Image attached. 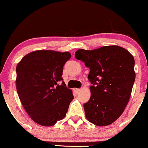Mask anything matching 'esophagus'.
Here are the masks:
<instances>
[{
	"instance_id": "esophagus-1",
	"label": "esophagus",
	"mask_w": 148,
	"mask_h": 148,
	"mask_svg": "<svg viewBox=\"0 0 148 148\" xmlns=\"http://www.w3.org/2000/svg\"><path fill=\"white\" fill-rule=\"evenodd\" d=\"M74 90H75V92H76V93H77V94H79V93H80V92L81 91V89L76 88V89H74Z\"/></svg>"
}]
</instances>
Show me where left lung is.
Wrapping results in <instances>:
<instances>
[{"label": "left lung", "mask_w": 148, "mask_h": 148, "mask_svg": "<svg viewBox=\"0 0 148 148\" xmlns=\"http://www.w3.org/2000/svg\"><path fill=\"white\" fill-rule=\"evenodd\" d=\"M75 57L90 68L91 95L84 104L86 119L97 126L111 124L121 115L130 99L136 79L134 57L117 45L79 49Z\"/></svg>", "instance_id": "8db88e82"}]
</instances>
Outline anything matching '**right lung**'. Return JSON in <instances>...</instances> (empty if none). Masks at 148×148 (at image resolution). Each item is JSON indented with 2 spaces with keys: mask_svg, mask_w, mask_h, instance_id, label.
<instances>
[{
  "mask_svg": "<svg viewBox=\"0 0 148 148\" xmlns=\"http://www.w3.org/2000/svg\"><path fill=\"white\" fill-rule=\"evenodd\" d=\"M70 58L68 51H34L25 56L16 66L18 97L37 124L53 126L65 117L74 96L62 76L64 64Z\"/></svg>",
  "mask_w": 148,
  "mask_h": 148,
  "instance_id": "right-lung-1",
  "label": "right lung"
}]
</instances>
